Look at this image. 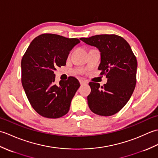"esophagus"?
Masks as SVG:
<instances>
[{"instance_id":"esophagus-1","label":"esophagus","mask_w":158,"mask_h":158,"mask_svg":"<svg viewBox=\"0 0 158 158\" xmlns=\"http://www.w3.org/2000/svg\"><path fill=\"white\" fill-rule=\"evenodd\" d=\"M79 83H80V84L82 85V84H84V83H86V81H85V80L81 79H79Z\"/></svg>"}]
</instances>
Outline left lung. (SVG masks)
<instances>
[{
    "instance_id": "left-lung-1",
    "label": "left lung",
    "mask_w": 158,
    "mask_h": 158,
    "mask_svg": "<svg viewBox=\"0 0 158 158\" xmlns=\"http://www.w3.org/2000/svg\"><path fill=\"white\" fill-rule=\"evenodd\" d=\"M100 52L98 70L108 80L100 87L89 82L88 96L90 110L98 115L110 116L119 112L128 102L136 83L137 60L125 39L115 35H100L81 38Z\"/></svg>"
}]
</instances>
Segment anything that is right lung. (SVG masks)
<instances>
[{"instance_id":"add662e5","label":"right lung","mask_w":158,"mask_h":158,"mask_svg":"<svg viewBox=\"0 0 158 158\" xmlns=\"http://www.w3.org/2000/svg\"><path fill=\"white\" fill-rule=\"evenodd\" d=\"M80 43L54 34H43L31 43L21 62L22 83L32 108L47 118L69 112L80 83L75 77L55 82L56 67L65 66L70 50Z\"/></svg>"}]
</instances>
